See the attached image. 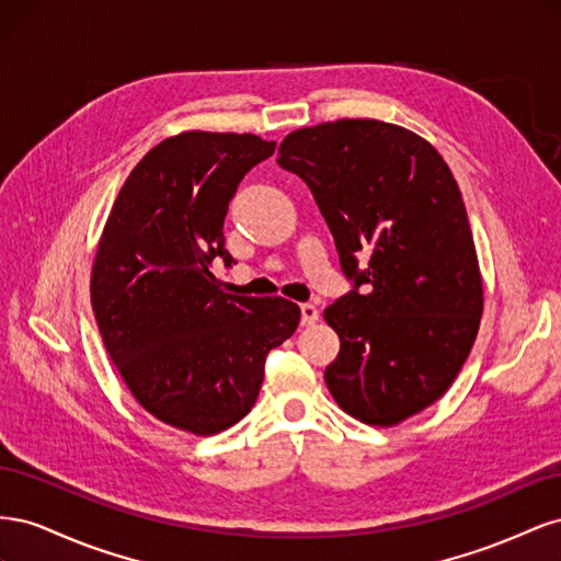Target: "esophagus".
I'll list each match as a JSON object with an SVG mask.
<instances>
[{"mask_svg": "<svg viewBox=\"0 0 561 561\" xmlns=\"http://www.w3.org/2000/svg\"><path fill=\"white\" fill-rule=\"evenodd\" d=\"M320 318V311L313 307V304H301V325L309 328Z\"/></svg>", "mask_w": 561, "mask_h": 561, "instance_id": "1", "label": "esophagus"}]
</instances>
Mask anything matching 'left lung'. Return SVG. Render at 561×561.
Instances as JSON below:
<instances>
[{
    "mask_svg": "<svg viewBox=\"0 0 561 561\" xmlns=\"http://www.w3.org/2000/svg\"><path fill=\"white\" fill-rule=\"evenodd\" d=\"M278 154L307 182L353 283L325 309L342 339L325 383L346 414L396 426L445 393L480 330L482 278L458 184L433 145L375 118L299 128Z\"/></svg>",
    "mask_w": 561,
    "mask_h": 561,
    "instance_id": "8db88e82",
    "label": "left lung"
}]
</instances>
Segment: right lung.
<instances>
[{
	"label": "right lung",
	"instance_id": "right-lung-1",
	"mask_svg": "<svg viewBox=\"0 0 561 561\" xmlns=\"http://www.w3.org/2000/svg\"><path fill=\"white\" fill-rule=\"evenodd\" d=\"M276 142L190 130L149 149L118 192L100 239L91 301L130 393L159 421L194 435L239 423L260 396L271 348L299 307L219 290L229 201Z\"/></svg>",
	"mask_w": 561,
	"mask_h": 561
}]
</instances>
